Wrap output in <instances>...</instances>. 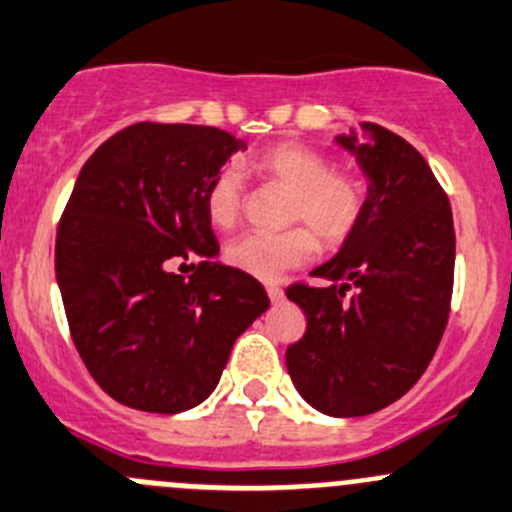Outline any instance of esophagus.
<instances>
[{
  "label": "esophagus",
  "instance_id": "1",
  "mask_svg": "<svg viewBox=\"0 0 512 512\" xmlns=\"http://www.w3.org/2000/svg\"><path fill=\"white\" fill-rule=\"evenodd\" d=\"M266 294H269L271 304H279V301H284V289L276 284H266Z\"/></svg>",
  "mask_w": 512,
  "mask_h": 512
}]
</instances>
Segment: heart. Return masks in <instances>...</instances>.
<instances>
[{"mask_svg":"<svg viewBox=\"0 0 512 512\" xmlns=\"http://www.w3.org/2000/svg\"><path fill=\"white\" fill-rule=\"evenodd\" d=\"M264 183L289 191L286 223L301 226L281 233H246L226 246V264L256 279H279L314 259L316 238L324 248H339L354 236L367 211V186L347 170H332V160L301 143H276L248 160ZM213 226H236L243 213L241 173L233 165L218 170L203 193Z\"/></svg>","mask_w":512,"mask_h":512,"instance_id":"obj_1","label":"heart"}]
</instances>
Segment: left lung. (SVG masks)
Returning a JSON list of instances; mask_svg holds the SVG:
<instances>
[{
    "label": "left lung",
    "mask_w": 512,
    "mask_h": 512,
    "mask_svg": "<svg viewBox=\"0 0 512 512\" xmlns=\"http://www.w3.org/2000/svg\"><path fill=\"white\" fill-rule=\"evenodd\" d=\"M369 178L362 223L332 261L329 286L286 289L306 332L286 349L301 397L324 415L362 417L422 377L445 334L455 279L450 201L427 160L392 130L362 123L339 135Z\"/></svg>",
    "instance_id": "1"
}]
</instances>
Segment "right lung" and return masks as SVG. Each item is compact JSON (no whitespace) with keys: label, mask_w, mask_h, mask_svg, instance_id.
I'll return each instance as SVG.
<instances>
[{"label":"right lung","mask_w":512,"mask_h":512,"mask_svg":"<svg viewBox=\"0 0 512 512\" xmlns=\"http://www.w3.org/2000/svg\"><path fill=\"white\" fill-rule=\"evenodd\" d=\"M243 140L208 125L135 123L82 165L55 243L72 342L120 405L175 415L216 389L266 289L221 266L203 206ZM192 261L194 274L172 266Z\"/></svg>","instance_id":"1"}]
</instances>
